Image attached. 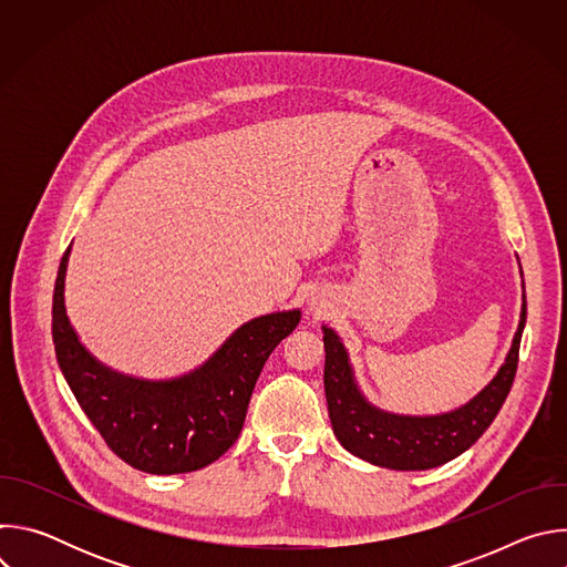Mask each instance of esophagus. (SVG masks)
<instances>
[{
    "label": "esophagus",
    "mask_w": 567,
    "mask_h": 567,
    "mask_svg": "<svg viewBox=\"0 0 567 567\" xmlns=\"http://www.w3.org/2000/svg\"><path fill=\"white\" fill-rule=\"evenodd\" d=\"M309 307H311L316 313H328V309H330V302H328V300H322V298H311Z\"/></svg>",
    "instance_id": "obj_1"
}]
</instances>
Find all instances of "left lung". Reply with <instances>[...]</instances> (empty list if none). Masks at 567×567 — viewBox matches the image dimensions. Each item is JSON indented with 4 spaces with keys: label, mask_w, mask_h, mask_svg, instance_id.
Wrapping results in <instances>:
<instances>
[{
    "label": "left lung",
    "mask_w": 567,
    "mask_h": 567,
    "mask_svg": "<svg viewBox=\"0 0 567 567\" xmlns=\"http://www.w3.org/2000/svg\"><path fill=\"white\" fill-rule=\"evenodd\" d=\"M525 318L527 300L523 293L518 330L498 374L464 406L451 413L424 417L394 415L372 406L357 385L348 350L339 334L322 326L326 396L337 440L352 455L396 471H424L451 462L477 442L503 409L518 368Z\"/></svg>",
    "instance_id": "left-lung-1"
}]
</instances>
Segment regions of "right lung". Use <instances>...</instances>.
I'll return each instance as SVG.
<instances>
[{
    "label": "right lung",
    "instance_id": "1",
    "mask_svg": "<svg viewBox=\"0 0 567 567\" xmlns=\"http://www.w3.org/2000/svg\"><path fill=\"white\" fill-rule=\"evenodd\" d=\"M64 251L53 289V343L58 365L105 444L130 466L173 475L208 466L245 426L256 381L276 346L300 322V309L258 316L237 328L193 372L147 381L103 365L78 341L66 318Z\"/></svg>",
    "mask_w": 567,
    "mask_h": 567
}]
</instances>
